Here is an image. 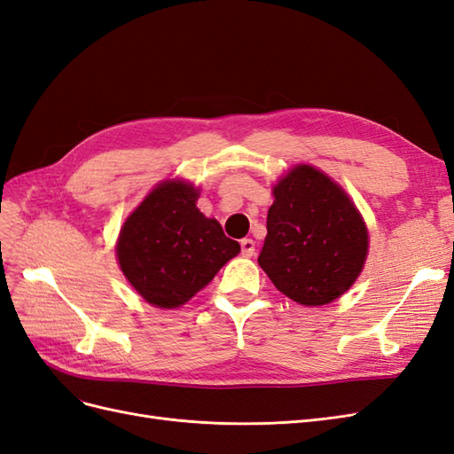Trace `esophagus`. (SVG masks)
Masks as SVG:
<instances>
[{
    "instance_id": "obj_1",
    "label": "esophagus",
    "mask_w": 454,
    "mask_h": 454,
    "mask_svg": "<svg viewBox=\"0 0 454 454\" xmlns=\"http://www.w3.org/2000/svg\"><path fill=\"white\" fill-rule=\"evenodd\" d=\"M240 248H242V255L250 257L255 252V242L252 239H242L240 240Z\"/></svg>"
}]
</instances>
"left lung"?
Masks as SVG:
<instances>
[{
  "mask_svg": "<svg viewBox=\"0 0 454 454\" xmlns=\"http://www.w3.org/2000/svg\"><path fill=\"white\" fill-rule=\"evenodd\" d=\"M367 255L360 212L335 182L309 164L274 187L259 265L299 305L332 303L358 278Z\"/></svg>",
  "mask_w": 454,
  "mask_h": 454,
  "instance_id": "8db88e82",
  "label": "left lung"
}]
</instances>
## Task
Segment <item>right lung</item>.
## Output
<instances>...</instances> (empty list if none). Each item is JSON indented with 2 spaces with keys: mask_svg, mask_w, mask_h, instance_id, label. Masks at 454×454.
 Instances as JSON below:
<instances>
[{
  "mask_svg": "<svg viewBox=\"0 0 454 454\" xmlns=\"http://www.w3.org/2000/svg\"><path fill=\"white\" fill-rule=\"evenodd\" d=\"M197 199L193 185L160 184L121 229L119 265L151 305H184L240 252V244L197 208Z\"/></svg>",
  "mask_w": 454,
  "mask_h": 454,
  "instance_id": "1",
  "label": "right lung"
}]
</instances>
